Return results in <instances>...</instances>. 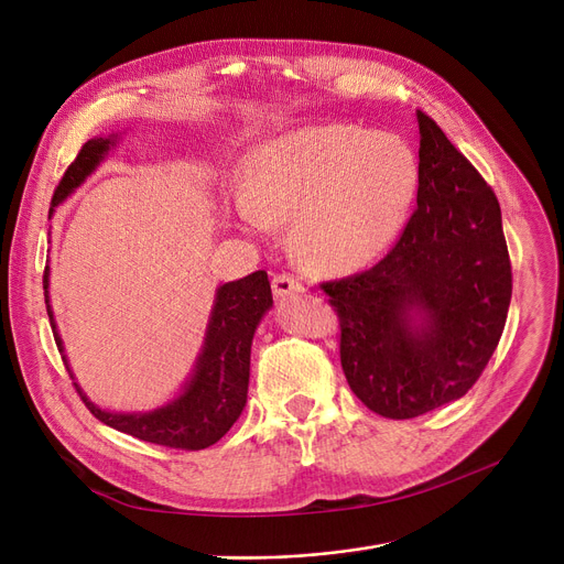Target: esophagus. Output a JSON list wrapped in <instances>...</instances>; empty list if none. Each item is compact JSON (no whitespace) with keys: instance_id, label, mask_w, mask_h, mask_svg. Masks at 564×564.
<instances>
[{"instance_id":"1","label":"esophagus","mask_w":564,"mask_h":564,"mask_svg":"<svg viewBox=\"0 0 564 564\" xmlns=\"http://www.w3.org/2000/svg\"><path fill=\"white\" fill-rule=\"evenodd\" d=\"M272 288H274V297H276L279 302H285L288 297H292V294L304 292L302 281L290 276V274H279V276H274Z\"/></svg>"}]
</instances>
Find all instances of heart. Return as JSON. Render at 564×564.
<instances>
[{
	"mask_svg": "<svg viewBox=\"0 0 564 564\" xmlns=\"http://www.w3.org/2000/svg\"><path fill=\"white\" fill-rule=\"evenodd\" d=\"M419 189V160L393 132L313 126L267 143L235 196V219L267 235L297 215L294 237L319 270L347 272L387 251Z\"/></svg>",
	"mask_w": 564,
	"mask_h": 564,
	"instance_id": "b5f03b06",
	"label": "heart"
}]
</instances>
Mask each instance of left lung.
I'll use <instances>...</instances> for the list:
<instances>
[{
    "label": "left lung",
    "instance_id": "1",
    "mask_svg": "<svg viewBox=\"0 0 564 564\" xmlns=\"http://www.w3.org/2000/svg\"><path fill=\"white\" fill-rule=\"evenodd\" d=\"M416 118V213L372 270L322 285L340 315L349 389L393 421L468 393L491 359L512 300L491 187L427 113Z\"/></svg>",
    "mask_w": 564,
    "mask_h": 564
}]
</instances>
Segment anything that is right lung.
I'll return each instance as SVG.
<instances>
[{
  "label": "right lung",
  "mask_w": 564,
  "mask_h": 564,
  "mask_svg": "<svg viewBox=\"0 0 564 564\" xmlns=\"http://www.w3.org/2000/svg\"><path fill=\"white\" fill-rule=\"evenodd\" d=\"M121 137L123 134L94 137L82 145L79 155L68 166L54 192L50 217L56 210V205H62L70 194H75L77 187L86 183V177L107 160ZM43 290L56 347L62 351V359L75 381L62 334L56 329L54 311L50 306V267H45ZM272 285L262 270L245 279L221 283L215 292L205 338L189 377L181 391L158 409L109 411L88 400L77 381L75 389L88 411L118 432L166 448L203 451L217 443L247 406L251 343L260 319L272 308Z\"/></svg>",
  "instance_id": "right-lung-1"
}]
</instances>
